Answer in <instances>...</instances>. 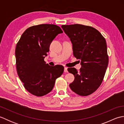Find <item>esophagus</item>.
<instances>
[{
  "instance_id": "1",
  "label": "esophagus",
  "mask_w": 124,
  "mask_h": 124,
  "mask_svg": "<svg viewBox=\"0 0 124 124\" xmlns=\"http://www.w3.org/2000/svg\"><path fill=\"white\" fill-rule=\"evenodd\" d=\"M64 72H65V73H67V72H68V68H67V67H64Z\"/></svg>"
}]
</instances>
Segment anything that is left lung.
Returning <instances> with one entry per match:
<instances>
[{"instance_id": "8db88e82", "label": "left lung", "mask_w": 124, "mask_h": 124, "mask_svg": "<svg viewBox=\"0 0 124 124\" xmlns=\"http://www.w3.org/2000/svg\"><path fill=\"white\" fill-rule=\"evenodd\" d=\"M61 27L71 41L73 55L81 60L79 71L75 68L68 69L75 76L70 87L79 95H89L101 85L108 65L106 39L89 26L75 24Z\"/></svg>"}]
</instances>
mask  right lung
Segmentation results:
<instances>
[{"instance_id":"add662e5","label":"right lung","mask_w":124,"mask_h":124,"mask_svg":"<svg viewBox=\"0 0 124 124\" xmlns=\"http://www.w3.org/2000/svg\"><path fill=\"white\" fill-rule=\"evenodd\" d=\"M63 32L59 26L43 24L33 25L23 33L15 48L17 75L27 90L34 95L49 93L57 78L62 75L61 65L50 66L44 59L53 40Z\"/></svg>"}]
</instances>
